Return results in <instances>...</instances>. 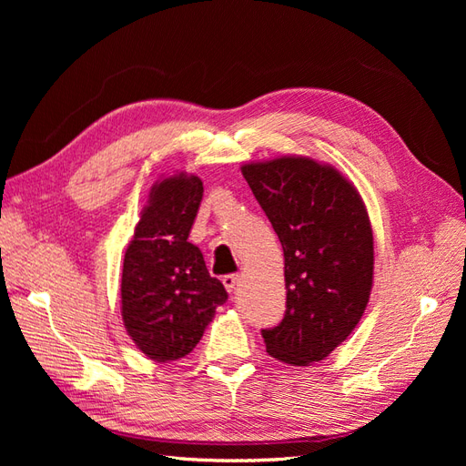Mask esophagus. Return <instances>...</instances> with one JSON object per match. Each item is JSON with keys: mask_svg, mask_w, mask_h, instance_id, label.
I'll use <instances>...</instances> for the list:
<instances>
[{"mask_svg": "<svg viewBox=\"0 0 466 466\" xmlns=\"http://www.w3.org/2000/svg\"><path fill=\"white\" fill-rule=\"evenodd\" d=\"M221 281H223L225 289H228V291L231 293V291H235V288H237V284H238V276H237V274H225Z\"/></svg>", "mask_w": 466, "mask_h": 466, "instance_id": "1", "label": "esophagus"}]
</instances>
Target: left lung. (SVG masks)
I'll return each instance as SVG.
<instances>
[{
	"instance_id": "8db88e82",
	"label": "left lung",
	"mask_w": 466,
	"mask_h": 466,
	"mask_svg": "<svg viewBox=\"0 0 466 466\" xmlns=\"http://www.w3.org/2000/svg\"><path fill=\"white\" fill-rule=\"evenodd\" d=\"M241 173L284 248L286 315L262 330L272 358L309 365L356 329L373 286V231L356 187L309 157L247 163Z\"/></svg>"
}]
</instances>
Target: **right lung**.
<instances>
[{
  "label": "right lung",
  "instance_id": "obj_1",
  "mask_svg": "<svg viewBox=\"0 0 466 466\" xmlns=\"http://www.w3.org/2000/svg\"><path fill=\"white\" fill-rule=\"evenodd\" d=\"M204 187L178 173L155 182L122 266V320L144 354L167 363L188 356L228 301L200 248L188 241Z\"/></svg>",
  "mask_w": 466,
  "mask_h": 466
}]
</instances>
